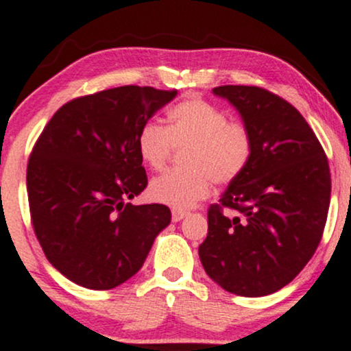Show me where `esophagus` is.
<instances>
[{"label":"esophagus","instance_id":"34e87169","mask_svg":"<svg viewBox=\"0 0 351 351\" xmlns=\"http://www.w3.org/2000/svg\"><path fill=\"white\" fill-rule=\"evenodd\" d=\"M188 215H189V213L184 211V209H173V211H171V219L175 221V223H178V221L184 219V217H186Z\"/></svg>","mask_w":351,"mask_h":351}]
</instances>
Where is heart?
<instances>
[{"label":"heart","mask_w":351,"mask_h":351,"mask_svg":"<svg viewBox=\"0 0 351 351\" xmlns=\"http://www.w3.org/2000/svg\"><path fill=\"white\" fill-rule=\"evenodd\" d=\"M167 127L147 122L136 136L140 158L152 170H162L175 148H184L181 165L186 170L168 171L152 181L156 203L186 209L204 199L211 184H229L251 162L254 143L247 127L229 122L221 108L201 99L184 100L168 110Z\"/></svg>","instance_id":"heart-1"}]
</instances>
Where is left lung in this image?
<instances>
[{"instance_id": "obj_1", "label": "left lung", "mask_w": 351, "mask_h": 351, "mask_svg": "<svg viewBox=\"0 0 351 351\" xmlns=\"http://www.w3.org/2000/svg\"><path fill=\"white\" fill-rule=\"evenodd\" d=\"M213 94L239 112L254 150L219 204L209 206L199 259L224 291L269 295L317 251L332 191L328 160L300 112L279 95L249 86L215 87ZM224 207L237 215H224Z\"/></svg>"}]
</instances>
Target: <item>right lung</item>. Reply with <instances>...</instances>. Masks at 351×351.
<instances>
[{
    "label": "right lung",
    "mask_w": 351,
    "mask_h": 351,
    "mask_svg": "<svg viewBox=\"0 0 351 351\" xmlns=\"http://www.w3.org/2000/svg\"><path fill=\"white\" fill-rule=\"evenodd\" d=\"M176 90L123 86L67 102L52 115L27 163L33 228L67 279L108 291L142 269L170 224L165 204L125 203L147 188L136 136Z\"/></svg>",
    "instance_id": "right-lung-1"
}]
</instances>
